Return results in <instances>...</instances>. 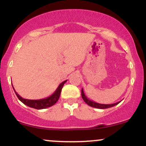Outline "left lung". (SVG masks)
<instances>
[{
  "label": "left lung",
  "mask_w": 146,
  "mask_h": 146,
  "mask_svg": "<svg viewBox=\"0 0 146 146\" xmlns=\"http://www.w3.org/2000/svg\"><path fill=\"white\" fill-rule=\"evenodd\" d=\"M82 99L84 100V101L86 102V103L88 106H91V107H93V108H99V109H105V108H111V107L115 106L117 105L119 103H120V102H121V101H120V102H117V103L112 104H102L97 103V102L92 101V100H90L88 98H86V96L85 95L84 93L83 88H82Z\"/></svg>",
  "instance_id": "8db88e82"
}]
</instances>
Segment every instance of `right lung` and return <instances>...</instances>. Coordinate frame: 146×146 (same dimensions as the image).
<instances>
[{"label":"right lung","instance_id":"obj_1","mask_svg":"<svg viewBox=\"0 0 146 146\" xmlns=\"http://www.w3.org/2000/svg\"><path fill=\"white\" fill-rule=\"evenodd\" d=\"M66 81H67V80H65V81H64L63 82L60 84L59 86H58V88H57L56 91H55L54 93L51 95V96L48 97V98H46L41 99V100H27V99H24L22 98V97L20 96V95L16 93V91L15 90L14 87H13V88H14L15 93H16V95H17L18 98L19 99L20 101L23 102L24 104L27 105L29 107H31V108L40 110V109H44V108L52 106L54 105L55 104L58 102V100H59V98L60 96L62 88L64 84L66 83Z\"/></svg>","mask_w":146,"mask_h":146}]
</instances>
